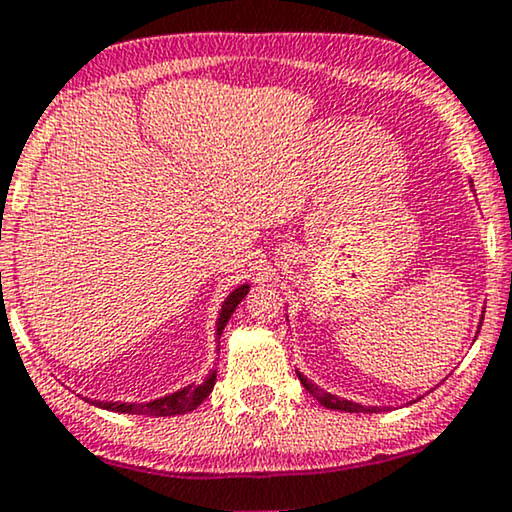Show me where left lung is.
<instances>
[{"mask_svg": "<svg viewBox=\"0 0 512 512\" xmlns=\"http://www.w3.org/2000/svg\"><path fill=\"white\" fill-rule=\"evenodd\" d=\"M485 318V316H482ZM480 327H482V323H480ZM297 377H299V381H302L304 384V388L306 391H309L313 398L318 400L320 405L323 407H327V410H339V412H381V407H367V405H360V403H353V400H344V398H337V395H332V393H325L323 388H318L316 384H311L309 379L304 377V374H299L297 372Z\"/></svg>", "mask_w": 512, "mask_h": 512, "instance_id": "1", "label": "left lung"}]
</instances>
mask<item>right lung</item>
<instances>
[{
	"instance_id": "obj_1",
	"label": "right lung",
	"mask_w": 512,
	"mask_h": 512,
	"mask_svg": "<svg viewBox=\"0 0 512 512\" xmlns=\"http://www.w3.org/2000/svg\"><path fill=\"white\" fill-rule=\"evenodd\" d=\"M250 285H238V288L231 292V295L224 299L222 304V311H220V318H217V339H220L224 325L229 323L231 313L236 311V306L241 304V299L248 295ZM215 379H217V372H210L206 381L203 384H192V386H185L180 388V391L170 393V395H163L159 400H152V403H100V400H95L93 405L102 407V410H109V412H121V414H147V417H175V414H187L199 407L203 400L208 398V393L213 391L215 386Z\"/></svg>"
}]
</instances>
